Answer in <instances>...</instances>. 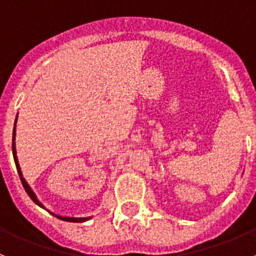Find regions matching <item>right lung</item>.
<instances>
[{
    "instance_id": "add662e5",
    "label": "right lung",
    "mask_w": 256,
    "mask_h": 256,
    "mask_svg": "<svg viewBox=\"0 0 256 256\" xmlns=\"http://www.w3.org/2000/svg\"><path fill=\"white\" fill-rule=\"evenodd\" d=\"M16 120H18V114H16V118H15V124H16ZM15 124H14V130H12V156H14L15 165H16V170H18V174H19V177H20V181H22L23 188H24L26 192L28 194V196L31 198L32 200L35 202L38 207H42V208H44V210H46L42 202H38V199L36 198L35 192L32 191V188H30V184H27L24 178H23L22 170H20V166H19V162H18V158H16V150H15ZM46 211H48V210H46ZM49 214H52L53 216H56L57 218H60V220L68 221V222H84V221H87V220H90V218H91V216H90V218H68V216H60V214H53V212H49Z\"/></svg>"
}]
</instances>
